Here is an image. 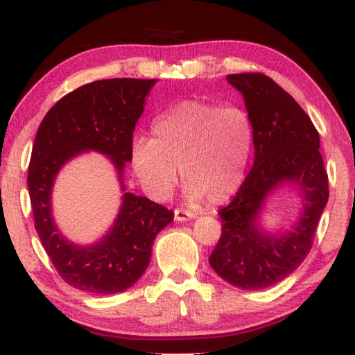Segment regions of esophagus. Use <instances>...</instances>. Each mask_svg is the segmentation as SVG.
Segmentation results:
<instances>
[{
	"label": "esophagus",
	"instance_id": "1",
	"mask_svg": "<svg viewBox=\"0 0 355 355\" xmlns=\"http://www.w3.org/2000/svg\"><path fill=\"white\" fill-rule=\"evenodd\" d=\"M192 218H196V214L192 211H188V209H183V208H177L175 209V220H189Z\"/></svg>",
	"mask_w": 355,
	"mask_h": 355
}]
</instances>
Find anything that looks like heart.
<instances>
[{"instance_id": "obj_1", "label": "heart", "mask_w": 355, "mask_h": 355, "mask_svg": "<svg viewBox=\"0 0 355 355\" xmlns=\"http://www.w3.org/2000/svg\"><path fill=\"white\" fill-rule=\"evenodd\" d=\"M153 137L131 148L136 175L153 199L164 200L178 183V167L191 202L222 203L243 184L254 127L241 107L184 100L153 120Z\"/></svg>"}]
</instances>
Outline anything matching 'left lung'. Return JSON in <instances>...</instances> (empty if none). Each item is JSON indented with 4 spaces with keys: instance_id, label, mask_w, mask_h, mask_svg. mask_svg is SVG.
Instances as JSON below:
<instances>
[{
    "instance_id": "left-lung-1",
    "label": "left lung",
    "mask_w": 355,
    "mask_h": 355,
    "mask_svg": "<svg viewBox=\"0 0 355 355\" xmlns=\"http://www.w3.org/2000/svg\"><path fill=\"white\" fill-rule=\"evenodd\" d=\"M227 80L244 95L255 161L233 200L219 209L222 232L209 264L233 286L264 290L286 279L309 255L329 200V177L318 130L290 94L258 71L227 75ZM284 181L301 186L304 213L290 234L264 236L256 216L266 196Z\"/></svg>"
}]
</instances>
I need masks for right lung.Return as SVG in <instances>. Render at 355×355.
I'll use <instances>...</instances> for the list:
<instances>
[{"instance_id":"obj_1","label":"right lung","mask_w":355,"mask_h":355,"mask_svg":"<svg viewBox=\"0 0 355 355\" xmlns=\"http://www.w3.org/2000/svg\"><path fill=\"white\" fill-rule=\"evenodd\" d=\"M155 83L112 78L84 84L46 112L35 135L28 167L35 230L58 274L81 291L116 294L135 285L148 266L153 239L173 220L172 209L125 192L119 218L103 241L78 248L64 239L51 218L53 182L75 155L86 150L107 155L122 182L136 122Z\"/></svg>"}]
</instances>
